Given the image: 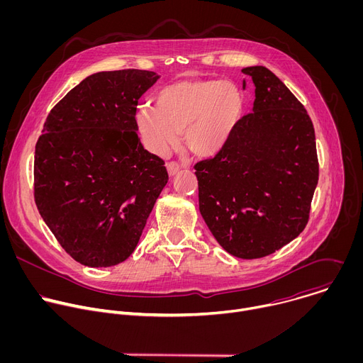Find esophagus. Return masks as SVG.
<instances>
[{"label": "esophagus", "instance_id": "esophagus-1", "mask_svg": "<svg viewBox=\"0 0 363 363\" xmlns=\"http://www.w3.org/2000/svg\"><path fill=\"white\" fill-rule=\"evenodd\" d=\"M167 169H168L169 177H175V175L181 171V167H179V164H177V162H169V164L167 165Z\"/></svg>", "mask_w": 363, "mask_h": 363}]
</instances>
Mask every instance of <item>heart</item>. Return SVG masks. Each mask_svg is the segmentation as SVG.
Segmentation results:
<instances>
[{
  "label": "heart",
  "instance_id": "heart-1",
  "mask_svg": "<svg viewBox=\"0 0 363 363\" xmlns=\"http://www.w3.org/2000/svg\"><path fill=\"white\" fill-rule=\"evenodd\" d=\"M242 112L244 93L234 82L182 79L160 89L155 109H140L136 123L146 147L158 157H167L182 132L185 146L208 158L227 145Z\"/></svg>",
  "mask_w": 363,
  "mask_h": 363
}]
</instances>
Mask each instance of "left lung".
<instances>
[{
    "label": "left lung",
    "mask_w": 363,
    "mask_h": 363,
    "mask_svg": "<svg viewBox=\"0 0 363 363\" xmlns=\"http://www.w3.org/2000/svg\"><path fill=\"white\" fill-rule=\"evenodd\" d=\"M241 72L255 86L252 113L194 168L205 224L227 252L252 260L304 230L319 162L313 123L296 96L263 66Z\"/></svg>",
    "instance_id": "left-lung-1"
}]
</instances>
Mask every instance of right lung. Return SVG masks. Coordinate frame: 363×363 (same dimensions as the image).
<instances>
[{"instance_id": "add662e5", "label": "right lung", "mask_w": 363, "mask_h": 363, "mask_svg": "<svg viewBox=\"0 0 363 363\" xmlns=\"http://www.w3.org/2000/svg\"><path fill=\"white\" fill-rule=\"evenodd\" d=\"M147 70L99 72L48 113L35 145L34 199L60 245L87 267H112L135 251L168 182L165 162L138 138Z\"/></svg>"}]
</instances>
